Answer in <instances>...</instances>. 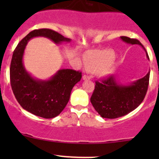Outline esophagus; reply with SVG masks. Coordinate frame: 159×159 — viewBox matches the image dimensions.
Returning <instances> with one entry per match:
<instances>
[{
  "label": "esophagus",
  "mask_w": 159,
  "mask_h": 159,
  "mask_svg": "<svg viewBox=\"0 0 159 159\" xmlns=\"http://www.w3.org/2000/svg\"><path fill=\"white\" fill-rule=\"evenodd\" d=\"M82 78H83V80H84V81H86V80H90V77L87 75H83V77H82Z\"/></svg>",
  "instance_id": "esophagus-1"
}]
</instances>
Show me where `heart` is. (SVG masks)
Segmentation results:
<instances>
[{"label": "heart", "instance_id": "1", "mask_svg": "<svg viewBox=\"0 0 159 159\" xmlns=\"http://www.w3.org/2000/svg\"><path fill=\"white\" fill-rule=\"evenodd\" d=\"M85 65L87 70L96 72L100 76H107L114 72V68L107 66L114 59V55L111 52L101 53L91 52L87 53L85 57Z\"/></svg>", "mask_w": 159, "mask_h": 159}]
</instances>
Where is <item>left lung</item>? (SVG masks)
Returning a JSON list of instances; mask_svg holds the SVG:
<instances>
[{
  "mask_svg": "<svg viewBox=\"0 0 159 159\" xmlns=\"http://www.w3.org/2000/svg\"><path fill=\"white\" fill-rule=\"evenodd\" d=\"M120 38L125 43L139 45L145 50L138 39L127 36ZM145 52L149 59L147 51ZM149 80V72L143 78L126 85L120 83L115 75H110L102 81L96 82L90 102L102 117L115 119L125 116L143 102L148 89Z\"/></svg>",
  "mask_w": 159,
  "mask_h": 159,
  "instance_id": "1",
  "label": "left lung"
}]
</instances>
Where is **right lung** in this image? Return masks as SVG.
<instances>
[{
	"mask_svg": "<svg viewBox=\"0 0 159 159\" xmlns=\"http://www.w3.org/2000/svg\"><path fill=\"white\" fill-rule=\"evenodd\" d=\"M37 36L48 38L55 44L71 41L51 29H39L29 33L13 52L10 69V84L16 100L25 110L40 117L51 119L65 108L72 88L81 81V72L63 69L48 80L32 77L25 68L23 56L29 40Z\"/></svg>",
	"mask_w": 159,
	"mask_h": 159,
	"instance_id": "1",
	"label": "right lung"
}]
</instances>
